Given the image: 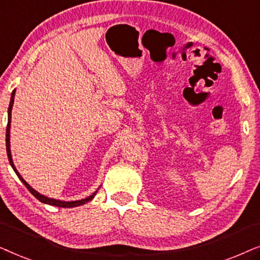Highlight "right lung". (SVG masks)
Wrapping results in <instances>:
<instances>
[{
    "label": "right lung",
    "instance_id": "right-lung-1",
    "mask_svg": "<svg viewBox=\"0 0 260 260\" xmlns=\"http://www.w3.org/2000/svg\"><path fill=\"white\" fill-rule=\"evenodd\" d=\"M15 91L16 90H14L12 92V97H10V104H9V108H8V125H7V133H6V147H7V155H8V159H9V162H10V166H12V168L14 169V172L16 173L17 177H19V179L21 180V182H22L24 186L27 187V189L29 190L30 193L33 194L34 197L37 198L39 201L44 202V204H47V205H51V206H56V207H62V208L78 207V206L87 204L88 201H91L92 199L94 198V195L97 194V191H98L99 188L94 191V193H92L90 197H87L86 199H81V200H76V201L55 200V199L45 197V195H42V194L39 193V191L35 190L34 188H31L29 184H28L26 181L23 180V177L20 175V173L17 172V169L15 168V166H14V162H13V158H12V151H10V120H12V109H13V104H14V97H15Z\"/></svg>",
    "mask_w": 260,
    "mask_h": 260
}]
</instances>
